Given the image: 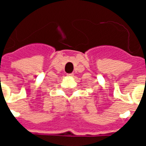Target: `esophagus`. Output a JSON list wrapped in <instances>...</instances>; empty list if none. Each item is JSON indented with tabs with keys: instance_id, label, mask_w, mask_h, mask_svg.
<instances>
[{
	"instance_id": "obj_1",
	"label": "esophagus",
	"mask_w": 146,
	"mask_h": 146,
	"mask_svg": "<svg viewBox=\"0 0 146 146\" xmlns=\"http://www.w3.org/2000/svg\"><path fill=\"white\" fill-rule=\"evenodd\" d=\"M68 75H69V76H73V75H74V74H73V73H71V74H69Z\"/></svg>"
}]
</instances>
